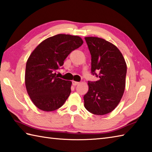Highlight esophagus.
Listing matches in <instances>:
<instances>
[{
  "mask_svg": "<svg viewBox=\"0 0 152 152\" xmlns=\"http://www.w3.org/2000/svg\"><path fill=\"white\" fill-rule=\"evenodd\" d=\"M80 84V82H76V81H72V85L73 86H77Z\"/></svg>",
  "mask_w": 152,
  "mask_h": 152,
  "instance_id": "obj_1",
  "label": "esophagus"
}]
</instances>
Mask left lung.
Returning a JSON list of instances; mask_svg holds the SVG:
<instances>
[{"label": "left lung", "mask_w": 152, "mask_h": 152, "mask_svg": "<svg viewBox=\"0 0 152 152\" xmlns=\"http://www.w3.org/2000/svg\"><path fill=\"white\" fill-rule=\"evenodd\" d=\"M91 56V73L99 80L88 82L84 107L94 115H103L113 111L123 96L126 84V64L115 45L102 38L86 37ZM99 72L97 75L94 71Z\"/></svg>", "instance_id": "obj_1"}]
</instances>
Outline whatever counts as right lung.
<instances>
[{"instance_id": "add662e5", "label": "right lung", "mask_w": 152, "mask_h": 152, "mask_svg": "<svg viewBox=\"0 0 152 152\" xmlns=\"http://www.w3.org/2000/svg\"><path fill=\"white\" fill-rule=\"evenodd\" d=\"M77 35L58 34L37 46L26 62L25 84L31 102L43 111H53L63 105L71 92L72 82L58 78L56 72L68 55L82 45Z\"/></svg>"}]
</instances>
